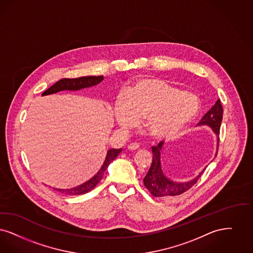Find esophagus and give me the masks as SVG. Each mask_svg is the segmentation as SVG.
I'll return each mask as SVG.
<instances>
[{"mask_svg":"<svg viewBox=\"0 0 253 253\" xmlns=\"http://www.w3.org/2000/svg\"><path fill=\"white\" fill-rule=\"evenodd\" d=\"M139 147H140V144L137 143H129V144L127 145V149H128V150H137Z\"/></svg>","mask_w":253,"mask_h":253,"instance_id":"1","label":"esophagus"}]
</instances>
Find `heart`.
I'll use <instances>...</instances> for the list:
<instances>
[{"label":"heart","instance_id":"1","mask_svg":"<svg viewBox=\"0 0 253 253\" xmlns=\"http://www.w3.org/2000/svg\"><path fill=\"white\" fill-rule=\"evenodd\" d=\"M198 110L199 101L194 93L163 79L141 78L118 96L114 113L123 128L134 127L143 118V127L150 136L169 140L186 128Z\"/></svg>","mask_w":253,"mask_h":253}]
</instances>
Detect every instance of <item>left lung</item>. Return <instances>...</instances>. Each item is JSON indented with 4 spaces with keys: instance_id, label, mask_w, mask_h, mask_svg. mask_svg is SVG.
<instances>
[{
    "instance_id": "obj_1",
    "label": "left lung",
    "mask_w": 253,
    "mask_h": 253,
    "mask_svg": "<svg viewBox=\"0 0 253 253\" xmlns=\"http://www.w3.org/2000/svg\"><path fill=\"white\" fill-rule=\"evenodd\" d=\"M223 118V108L221 105L219 99L216 101V103L212 106V108L203 116V118L200 120L198 125L200 126H207L214 133L216 137V143L217 148L216 153L218 150V143H219V131L220 126L222 123ZM165 147V143L161 142L157 146H152V154L153 160L151 166L146 174V176L143 178V184L146 187V189L154 196L158 198H164V197H174L180 195L187 190H189L192 186H194L198 178L202 175L203 171L206 169V167L198 174V176L194 177L191 180L184 181V182H177L174 181L173 179H170L168 176H165L164 170L162 168V161L161 156L163 149ZM215 153V156H216Z\"/></svg>"
}]
</instances>
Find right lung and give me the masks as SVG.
<instances>
[{"label": "right lung", "mask_w": 253, "mask_h": 253, "mask_svg": "<svg viewBox=\"0 0 253 253\" xmlns=\"http://www.w3.org/2000/svg\"><path fill=\"white\" fill-rule=\"evenodd\" d=\"M103 79H104L103 76H100V77L88 76V77H77V78H63V79L57 81L48 89H46L42 95L44 96V95L54 94V93H56L61 90H79L82 88H90V87H93V86L99 84ZM122 148L121 149L113 148V149L108 150L106 159L104 161V164L101 166L100 170L91 178H89L88 181H86L78 186L71 188V189L53 188V190H55L57 192L65 194V195H69V196H78V195H83V194L88 193L97 185V183L104 176V173L107 170V168L109 167V165L111 164V162L113 160L116 159V157L120 154Z\"/></svg>", "instance_id": "right-lung-1"}]
</instances>
